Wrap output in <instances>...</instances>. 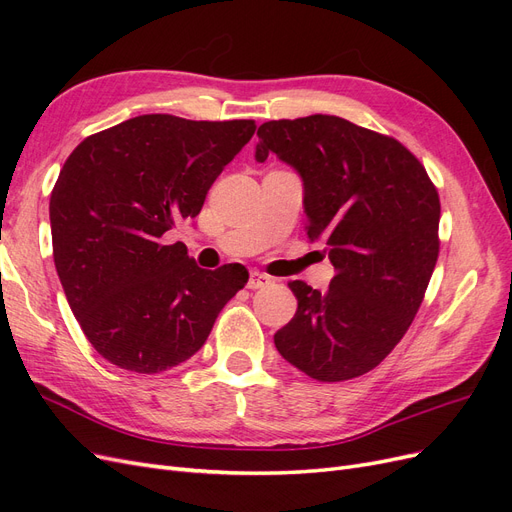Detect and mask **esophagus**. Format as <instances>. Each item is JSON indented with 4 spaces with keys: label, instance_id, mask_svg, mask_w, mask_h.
Returning <instances> with one entry per match:
<instances>
[{
    "label": "esophagus",
    "instance_id": "1",
    "mask_svg": "<svg viewBox=\"0 0 512 512\" xmlns=\"http://www.w3.org/2000/svg\"><path fill=\"white\" fill-rule=\"evenodd\" d=\"M269 284H271V277H269V275L252 271V273H250V282H247V288L258 290V288H265V286H269Z\"/></svg>",
    "mask_w": 512,
    "mask_h": 512
}]
</instances>
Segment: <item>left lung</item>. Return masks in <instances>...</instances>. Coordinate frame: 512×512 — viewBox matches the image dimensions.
I'll return each mask as SVG.
<instances>
[{
	"label": "left lung",
	"mask_w": 512,
	"mask_h": 512,
	"mask_svg": "<svg viewBox=\"0 0 512 512\" xmlns=\"http://www.w3.org/2000/svg\"><path fill=\"white\" fill-rule=\"evenodd\" d=\"M256 160L275 153L303 179L307 237L329 250L327 292L290 282L299 301L273 342L320 382L359 378L399 344L440 254V196L393 136L335 115L267 121Z\"/></svg>",
	"instance_id": "obj_1"
}]
</instances>
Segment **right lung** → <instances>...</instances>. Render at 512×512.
Masks as SVG:
<instances>
[{
  "label": "right lung",
  "instance_id": "right-lung-1",
  "mask_svg": "<svg viewBox=\"0 0 512 512\" xmlns=\"http://www.w3.org/2000/svg\"><path fill=\"white\" fill-rule=\"evenodd\" d=\"M252 119L141 115L87 136L51 192L55 269L72 314L108 363L158 374L196 354L241 267H196L164 235L192 220L224 166L254 136Z\"/></svg>",
  "mask_w": 512,
  "mask_h": 512
}]
</instances>
